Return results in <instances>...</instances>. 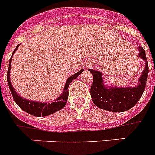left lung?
Instances as JSON below:
<instances>
[{
  "instance_id": "8db88e82",
  "label": "left lung",
  "mask_w": 155,
  "mask_h": 155,
  "mask_svg": "<svg viewBox=\"0 0 155 155\" xmlns=\"http://www.w3.org/2000/svg\"><path fill=\"white\" fill-rule=\"evenodd\" d=\"M139 56L145 61V68L139 78L138 85L134 87H109L105 85L101 71L88 69L93 75L91 87V96L93 104L103 110L112 112H123L132 108L138 103L145 90L147 75L149 72L148 62L145 50L139 46Z\"/></svg>"
}]
</instances>
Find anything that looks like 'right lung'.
Wrapping results in <instances>:
<instances>
[{"instance_id":"1","label":"right lung","mask_w":155,"mask_h":155,"mask_svg":"<svg viewBox=\"0 0 155 155\" xmlns=\"http://www.w3.org/2000/svg\"><path fill=\"white\" fill-rule=\"evenodd\" d=\"M19 45L16 46L15 50L12 52V57L13 56V54L15 53V51L17 50ZM12 57L10 58L9 60V64H8V77H7V80H8V84L9 87L10 91L12 93V97L14 101L16 102V104L18 105L23 110H25V112L28 113V114H32L33 116L41 117V116H48L50 114H53V113L56 112L58 110H61L66 105L67 100L68 99V87L69 84H71V82L73 80L76 79V78L83 72V69H81L80 71H78L71 76L68 78L65 85L64 87V90L63 92L61 93V95L59 97L56 98V99H54L53 102L49 103V102H41L38 101H32V100H28V99H24L22 96L19 95L18 93L15 91L14 87L11 84L10 81V70H11V61H12Z\"/></svg>"}]
</instances>
